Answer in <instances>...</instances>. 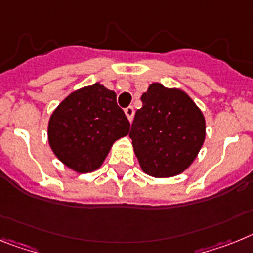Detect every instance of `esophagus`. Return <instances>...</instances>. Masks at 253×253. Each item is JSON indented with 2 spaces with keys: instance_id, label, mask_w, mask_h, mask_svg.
I'll list each match as a JSON object with an SVG mask.
<instances>
[{
  "instance_id": "34e87169",
  "label": "esophagus",
  "mask_w": 253,
  "mask_h": 253,
  "mask_svg": "<svg viewBox=\"0 0 253 253\" xmlns=\"http://www.w3.org/2000/svg\"><path fill=\"white\" fill-rule=\"evenodd\" d=\"M124 111H125V115H126V118H128L129 122H131V120H133V115H134V108L131 107V106H129V107L125 108Z\"/></svg>"
}]
</instances>
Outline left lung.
<instances>
[{"instance_id": "8db88e82", "label": "left lung", "mask_w": 253, "mask_h": 253, "mask_svg": "<svg viewBox=\"0 0 253 253\" xmlns=\"http://www.w3.org/2000/svg\"><path fill=\"white\" fill-rule=\"evenodd\" d=\"M141 101L129 131L139 166L152 177L177 176L203 146V114L186 93L159 83L150 85Z\"/></svg>"}]
</instances>
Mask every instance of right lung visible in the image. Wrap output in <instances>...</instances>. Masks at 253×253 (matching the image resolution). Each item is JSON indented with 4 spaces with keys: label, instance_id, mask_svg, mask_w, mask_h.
<instances>
[{
    "label": "right lung",
    "instance_id": "right-lung-1",
    "mask_svg": "<svg viewBox=\"0 0 253 253\" xmlns=\"http://www.w3.org/2000/svg\"><path fill=\"white\" fill-rule=\"evenodd\" d=\"M130 123L116 103L115 91L94 84L71 93L49 122V143L55 156L79 173L102 166L112 143L129 133Z\"/></svg>",
    "mask_w": 253,
    "mask_h": 253
}]
</instances>
